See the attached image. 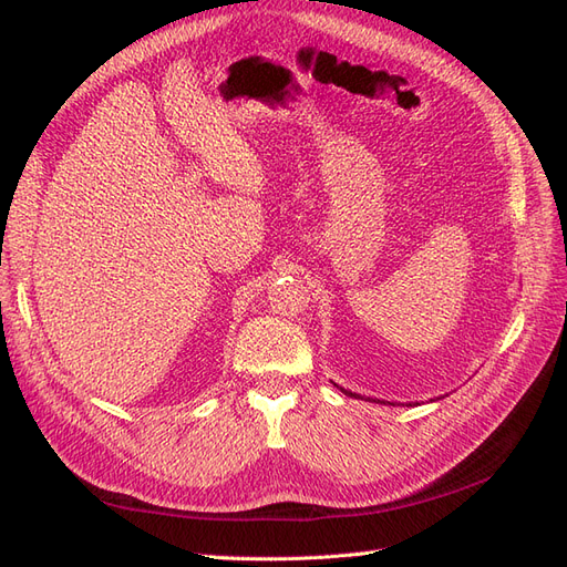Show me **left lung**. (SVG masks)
Masks as SVG:
<instances>
[{"mask_svg":"<svg viewBox=\"0 0 567 567\" xmlns=\"http://www.w3.org/2000/svg\"><path fill=\"white\" fill-rule=\"evenodd\" d=\"M342 390V388H340ZM342 392H346V394H352V392H348V390H342ZM352 398H357V394H352Z\"/></svg>","mask_w":567,"mask_h":567,"instance_id":"8db88e82","label":"left lung"}]
</instances>
